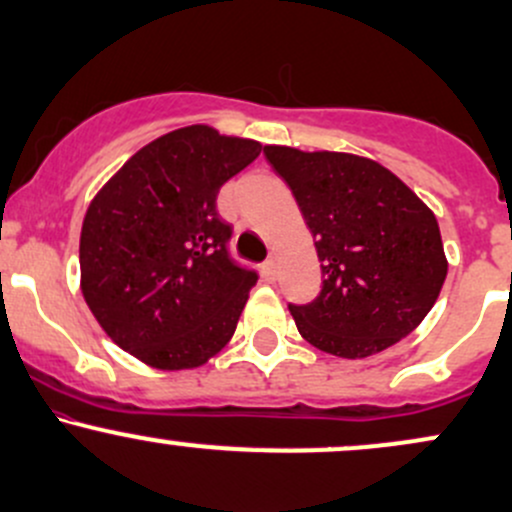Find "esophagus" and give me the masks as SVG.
Wrapping results in <instances>:
<instances>
[{"label":"esophagus","instance_id":"obj_1","mask_svg":"<svg viewBox=\"0 0 512 512\" xmlns=\"http://www.w3.org/2000/svg\"><path fill=\"white\" fill-rule=\"evenodd\" d=\"M262 274L267 281H274L276 279V260H267L262 264Z\"/></svg>","mask_w":512,"mask_h":512}]
</instances>
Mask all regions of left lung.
<instances>
[{
	"label": "left lung",
	"instance_id": "1",
	"mask_svg": "<svg viewBox=\"0 0 512 512\" xmlns=\"http://www.w3.org/2000/svg\"><path fill=\"white\" fill-rule=\"evenodd\" d=\"M315 238L322 291L289 305L298 332L325 354L366 358L421 325L448 260L433 211L366 156L264 146Z\"/></svg>",
	"mask_w": 512,
	"mask_h": 512
}]
</instances>
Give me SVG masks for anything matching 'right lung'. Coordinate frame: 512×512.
Instances as JSON below:
<instances>
[{"label": "right lung", "instance_id": "1", "mask_svg": "<svg viewBox=\"0 0 512 512\" xmlns=\"http://www.w3.org/2000/svg\"><path fill=\"white\" fill-rule=\"evenodd\" d=\"M260 151L209 125L175 129L88 204L81 293L105 334L146 366L197 368L231 342L257 274L228 255L231 226L216 195Z\"/></svg>", "mask_w": 512, "mask_h": 512}]
</instances>
